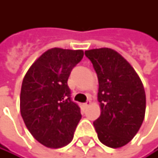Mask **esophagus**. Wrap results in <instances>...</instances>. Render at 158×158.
Wrapping results in <instances>:
<instances>
[{
  "label": "esophagus",
  "mask_w": 158,
  "mask_h": 158,
  "mask_svg": "<svg viewBox=\"0 0 158 158\" xmlns=\"http://www.w3.org/2000/svg\"><path fill=\"white\" fill-rule=\"evenodd\" d=\"M90 104H91V100H87L85 103H83L82 106H83V108H84V109H86V108H87V107H88Z\"/></svg>",
  "instance_id": "1"
}]
</instances>
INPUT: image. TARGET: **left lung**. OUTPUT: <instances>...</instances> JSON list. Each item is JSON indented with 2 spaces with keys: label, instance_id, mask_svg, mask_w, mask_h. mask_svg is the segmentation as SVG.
Returning <instances> with one entry per match:
<instances>
[{
  "label": "left lung",
  "instance_id": "obj_1",
  "mask_svg": "<svg viewBox=\"0 0 158 158\" xmlns=\"http://www.w3.org/2000/svg\"><path fill=\"white\" fill-rule=\"evenodd\" d=\"M98 80L101 113L94 121L99 141L110 148L130 142L143 122L146 95L136 72L121 55L110 48L85 51Z\"/></svg>",
  "mask_w": 158,
  "mask_h": 158
}]
</instances>
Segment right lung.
I'll return each mask as SVG.
<instances>
[{
	"label": "right lung",
	"instance_id": "right-lung-1",
	"mask_svg": "<svg viewBox=\"0 0 158 158\" xmlns=\"http://www.w3.org/2000/svg\"><path fill=\"white\" fill-rule=\"evenodd\" d=\"M82 58V50L49 49L23 77L20 98L23 119L31 135L48 148L69 144L81 118L67 81Z\"/></svg>",
	"mask_w": 158,
	"mask_h": 158
}]
</instances>
